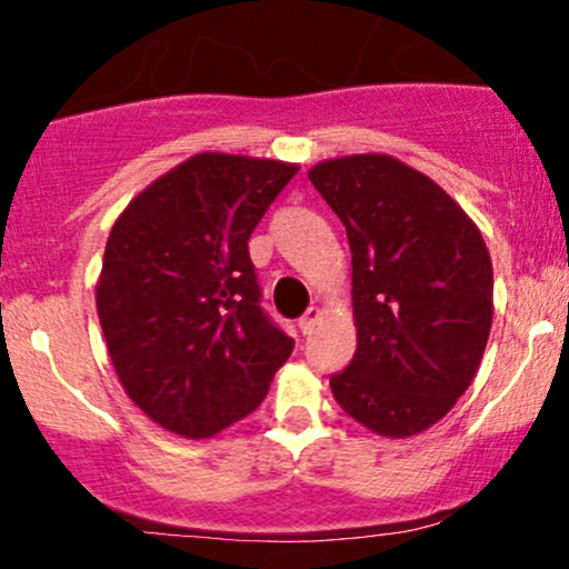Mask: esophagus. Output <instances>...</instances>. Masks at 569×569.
Here are the masks:
<instances>
[{
    "mask_svg": "<svg viewBox=\"0 0 569 569\" xmlns=\"http://www.w3.org/2000/svg\"><path fill=\"white\" fill-rule=\"evenodd\" d=\"M316 321H318V307H307V312L302 318H299V323H297L299 331H302V335H310Z\"/></svg>",
    "mask_w": 569,
    "mask_h": 569,
    "instance_id": "esophagus-1",
    "label": "esophagus"
}]
</instances>
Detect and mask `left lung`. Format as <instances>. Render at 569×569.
Listing matches in <instances>:
<instances>
[{
  "instance_id": "8db88e82",
  "label": "left lung",
  "mask_w": 569,
  "mask_h": 569,
  "mask_svg": "<svg viewBox=\"0 0 569 569\" xmlns=\"http://www.w3.org/2000/svg\"><path fill=\"white\" fill-rule=\"evenodd\" d=\"M348 230L358 345L331 393L352 420L403 439L468 390L492 326V259L479 227L426 173L388 154L310 168Z\"/></svg>"
}]
</instances>
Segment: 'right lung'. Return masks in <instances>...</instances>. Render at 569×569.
Returning a JSON list of instances; mask_svg holds the SVG:
<instances>
[{
    "mask_svg": "<svg viewBox=\"0 0 569 569\" xmlns=\"http://www.w3.org/2000/svg\"><path fill=\"white\" fill-rule=\"evenodd\" d=\"M299 166L202 152L152 181L114 221L96 307L130 401L208 439L243 420L291 356L259 299L248 238Z\"/></svg>",
    "mask_w": 569,
    "mask_h": 569,
    "instance_id": "add662e5",
    "label": "right lung"
}]
</instances>
